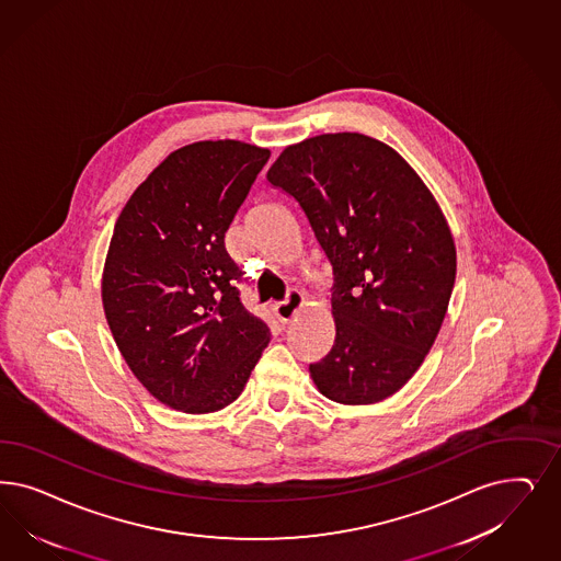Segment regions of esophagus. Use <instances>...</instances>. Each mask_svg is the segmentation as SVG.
I'll return each instance as SVG.
<instances>
[{
    "label": "esophagus",
    "instance_id": "esophagus-1",
    "mask_svg": "<svg viewBox=\"0 0 561 561\" xmlns=\"http://www.w3.org/2000/svg\"><path fill=\"white\" fill-rule=\"evenodd\" d=\"M301 308H304V295L299 290H289V297L274 306V316L278 318L280 324H289L295 313Z\"/></svg>",
    "mask_w": 561,
    "mask_h": 561
}]
</instances>
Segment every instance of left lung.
I'll list each match as a JSON object with an SVG mask.
<instances>
[{
  "instance_id": "left-lung-1",
  "label": "left lung",
  "mask_w": 561,
  "mask_h": 561,
  "mask_svg": "<svg viewBox=\"0 0 561 561\" xmlns=\"http://www.w3.org/2000/svg\"><path fill=\"white\" fill-rule=\"evenodd\" d=\"M266 180L306 213L332 266L336 336L309 376L341 404L392 397L425 362L456 278L448 220L392 146L357 131L290 145Z\"/></svg>"
}]
</instances>
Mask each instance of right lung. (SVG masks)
Segmentation results:
<instances>
[{
    "label": "right lung",
    "instance_id": "1",
    "mask_svg": "<svg viewBox=\"0 0 561 561\" xmlns=\"http://www.w3.org/2000/svg\"><path fill=\"white\" fill-rule=\"evenodd\" d=\"M268 148L202 140L178 148L127 199L101 297L127 367L167 407L206 415L243 392L271 330L239 301L225 250Z\"/></svg>",
    "mask_w": 561,
    "mask_h": 561
}]
</instances>
